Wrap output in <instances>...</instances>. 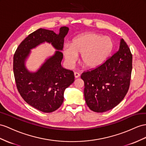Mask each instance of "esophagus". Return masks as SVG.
Wrapping results in <instances>:
<instances>
[{
  "label": "esophagus",
  "instance_id": "34e87169",
  "mask_svg": "<svg viewBox=\"0 0 146 146\" xmlns=\"http://www.w3.org/2000/svg\"><path fill=\"white\" fill-rule=\"evenodd\" d=\"M74 77H75V78H78L80 77V74L78 73H77V72H74Z\"/></svg>",
  "mask_w": 146,
  "mask_h": 146
}]
</instances>
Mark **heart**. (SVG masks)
<instances>
[{"label": "heart", "mask_w": 146, "mask_h": 146, "mask_svg": "<svg viewBox=\"0 0 146 146\" xmlns=\"http://www.w3.org/2000/svg\"><path fill=\"white\" fill-rule=\"evenodd\" d=\"M113 44L109 36H102L94 33H86L76 36L70 45L63 47V53L67 64L72 66L78 55L84 66L95 68L102 65L113 50Z\"/></svg>", "instance_id": "b5f03b06"}]
</instances>
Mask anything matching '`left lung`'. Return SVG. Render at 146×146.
Instances as JSON below:
<instances>
[{
    "label": "left lung",
    "instance_id": "1",
    "mask_svg": "<svg viewBox=\"0 0 146 146\" xmlns=\"http://www.w3.org/2000/svg\"><path fill=\"white\" fill-rule=\"evenodd\" d=\"M132 60L129 48L121 39L115 54L98 68L82 73L85 100L91 110L107 111L124 99L129 87Z\"/></svg>",
    "mask_w": 146,
    "mask_h": 146
}]
</instances>
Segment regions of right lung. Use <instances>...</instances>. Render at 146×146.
Returning <instances> with one entry per match:
<instances>
[{
	"instance_id": "add662e5",
	"label": "right lung",
	"mask_w": 146,
	"mask_h": 146,
	"mask_svg": "<svg viewBox=\"0 0 146 146\" xmlns=\"http://www.w3.org/2000/svg\"><path fill=\"white\" fill-rule=\"evenodd\" d=\"M68 31L66 27L60 28L58 34L46 29H37L22 41L13 56V73L18 92L29 105L44 113L54 111L61 106L65 89L74 81L73 71L61 65V51ZM45 42L51 43L57 50L36 72H29L25 63L31 50Z\"/></svg>"
}]
</instances>
